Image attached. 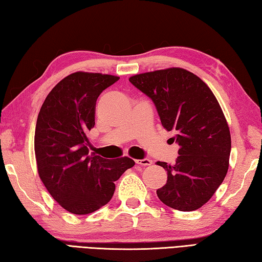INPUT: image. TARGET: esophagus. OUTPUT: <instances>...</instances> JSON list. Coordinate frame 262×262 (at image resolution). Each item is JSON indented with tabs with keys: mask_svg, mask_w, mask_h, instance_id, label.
<instances>
[{
	"mask_svg": "<svg viewBox=\"0 0 262 262\" xmlns=\"http://www.w3.org/2000/svg\"><path fill=\"white\" fill-rule=\"evenodd\" d=\"M135 162L137 163V165H141V166L152 165V160H150V159H137V160H135Z\"/></svg>",
	"mask_w": 262,
	"mask_h": 262,
	"instance_id": "obj_1",
	"label": "esophagus"
}]
</instances>
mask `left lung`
Wrapping results in <instances>:
<instances>
[{
  "label": "left lung",
  "instance_id": "8db88e82",
  "mask_svg": "<svg viewBox=\"0 0 262 262\" xmlns=\"http://www.w3.org/2000/svg\"><path fill=\"white\" fill-rule=\"evenodd\" d=\"M129 81L155 102L163 128L179 145L175 165L157 162L167 171L158 198L179 211L201 208L229 166L230 132L218 100L200 77L177 67L134 75Z\"/></svg>",
  "mask_w": 262,
  "mask_h": 262
}]
</instances>
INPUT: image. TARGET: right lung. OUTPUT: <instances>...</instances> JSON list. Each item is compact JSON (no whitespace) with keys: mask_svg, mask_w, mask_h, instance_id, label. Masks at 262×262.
I'll list each match as a JSON object with an SVG mask.
<instances>
[{"mask_svg":"<svg viewBox=\"0 0 262 262\" xmlns=\"http://www.w3.org/2000/svg\"><path fill=\"white\" fill-rule=\"evenodd\" d=\"M118 79L100 73L70 74L53 87L39 110L34 140L38 176L55 201L74 214L105 206L115 182L135 165L128 157L90 156L86 146L97 97Z\"/></svg>","mask_w":262,"mask_h":262,"instance_id":"add662e5","label":"right lung"}]
</instances>
